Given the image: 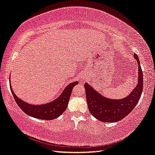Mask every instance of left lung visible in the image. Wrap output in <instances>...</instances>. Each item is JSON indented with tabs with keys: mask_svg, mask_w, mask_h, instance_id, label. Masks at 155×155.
Wrapping results in <instances>:
<instances>
[{
	"mask_svg": "<svg viewBox=\"0 0 155 155\" xmlns=\"http://www.w3.org/2000/svg\"><path fill=\"white\" fill-rule=\"evenodd\" d=\"M139 64L138 84L130 94L121 99H110L101 95L92 86L85 83L88 109L90 114L102 122H115L126 117L134 108L143 92V81L139 60L136 54H134Z\"/></svg>",
	"mask_w": 155,
	"mask_h": 155,
	"instance_id": "1",
	"label": "left lung"
}]
</instances>
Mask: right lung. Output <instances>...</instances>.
Instances as JSON below:
<instances>
[{
  "instance_id": "1",
  "label": "right lung",
  "mask_w": 155,
  "mask_h": 155,
  "mask_svg": "<svg viewBox=\"0 0 155 155\" xmlns=\"http://www.w3.org/2000/svg\"><path fill=\"white\" fill-rule=\"evenodd\" d=\"M77 84V81L70 83L57 99L49 104L38 105L28 104L17 97L12 89L11 84L10 89L17 105L25 114L39 119L51 120L58 117L65 112L72 94L73 87Z\"/></svg>"
}]
</instances>
